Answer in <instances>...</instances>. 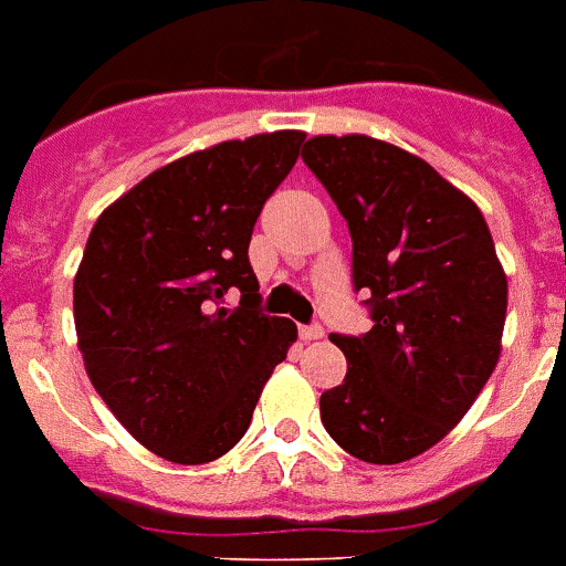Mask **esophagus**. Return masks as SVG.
<instances>
[{
	"instance_id": "obj_1",
	"label": "esophagus",
	"mask_w": 566,
	"mask_h": 566,
	"mask_svg": "<svg viewBox=\"0 0 566 566\" xmlns=\"http://www.w3.org/2000/svg\"><path fill=\"white\" fill-rule=\"evenodd\" d=\"M321 336H324V327H318V324L301 327V338H304V342H318Z\"/></svg>"
}]
</instances>
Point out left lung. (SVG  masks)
<instances>
[{"mask_svg":"<svg viewBox=\"0 0 566 566\" xmlns=\"http://www.w3.org/2000/svg\"><path fill=\"white\" fill-rule=\"evenodd\" d=\"M304 163L354 239V283L374 327L329 336L347 359L321 395V423L368 464L436 447L468 415L503 350L509 280L479 207L403 148L365 137H312Z\"/></svg>","mask_w":566,"mask_h":566,"instance_id":"left-lung-1","label":"left lung"}]
</instances>
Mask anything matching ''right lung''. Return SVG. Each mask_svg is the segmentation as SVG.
Wrapping results in <instances>:
<instances>
[{"label": "right lung", "instance_id": "add662e5", "mask_svg": "<svg viewBox=\"0 0 566 566\" xmlns=\"http://www.w3.org/2000/svg\"><path fill=\"white\" fill-rule=\"evenodd\" d=\"M304 130L228 139L166 163L90 230L72 312L84 368L139 444L207 464L248 432L271 370L297 338L262 315L248 245ZM243 301L230 311L227 292Z\"/></svg>", "mask_w": 566, "mask_h": 566}]
</instances>
